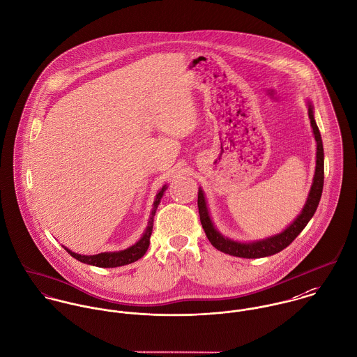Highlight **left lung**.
Wrapping results in <instances>:
<instances>
[{
	"instance_id": "left-lung-1",
	"label": "left lung",
	"mask_w": 357,
	"mask_h": 357,
	"mask_svg": "<svg viewBox=\"0 0 357 357\" xmlns=\"http://www.w3.org/2000/svg\"><path fill=\"white\" fill-rule=\"evenodd\" d=\"M309 119L310 124L313 128L314 139L317 142V151H316V172L313 178V185L307 197V202L302 210L301 215L278 236L269 237L262 241H255V243H237L233 240H229L219 234L211 222V218L207 210L206 199L203 195V190H199V199H197V206H199V214H200V220L203 225V229L210 240V243L214 245L216 250L238 257V258H264L269 257L273 254H278L283 251L285 247H288L296 236L303 230V227L307 225L310 218L314 215L317 206L320 203V197L323 193V185H324V151H323V142H321V135L320 131L316 126L314 117H313V107L309 105Z\"/></svg>"
}]
</instances>
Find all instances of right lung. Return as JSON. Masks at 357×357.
Segmentation results:
<instances>
[{
	"instance_id": "obj_1",
	"label": "right lung",
	"mask_w": 357,
	"mask_h": 357,
	"mask_svg": "<svg viewBox=\"0 0 357 357\" xmlns=\"http://www.w3.org/2000/svg\"><path fill=\"white\" fill-rule=\"evenodd\" d=\"M165 190V186H162V189L157 193V197L154 200V207L151 211V218L149 220V226L142 236V238L134 244L132 247L124 250V251H119V252H102L98 255H79L72 252L66 248V251L72 255L73 258H75L79 262L92 265V266H98V268H117V266H124L128 264H132L135 261H138L139 258H142L143 255L146 254L149 244H150V234L153 231V218L155 214V210L160 204V200L162 197V193Z\"/></svg>"
}]
</instances>
